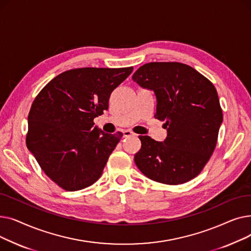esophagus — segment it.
<instances>
[{"label":"esophagus","mask_w":251,"mask_h":251,"mask_svg":"<svg viewBox=\"0 0 251 251\" xmlns=\"http://www.w3.org/2000/svg\"><path fill=\"white\" fill-rule=\"evenodd\" d=\"M134 135V133L132 132V131H130V130H124L123 131V136L124 137H130V136H133Z\"/></svg>","instance_id":"obj_1"}]
</instances>
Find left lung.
<instances>
[{"label":"left lung","instance_id":"8db88e82","mask_svg":"<svg viewBox=\"0 0 251 251\" xmlns=\"http://www.w3.org/2000/svg\"><path fill=\"white\" fill-rule=\"evenodd\" d=\"M132 79L154 92V117L165 121L167 129L162 142L139 136L136 166L148 178L169 185L193 179L213 154L223 122L214 84L190 66L177 62L148 63Z\"/></svg>","mask_w":251,"mask_h":251}]
</instances>
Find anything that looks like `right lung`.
Returning <instances> with one entry per match:
<instances>
[{
  "label": "right lung",
  "instance_id": "right-lung-1",
  "mask_svg": "<svg viewBox=\"0 0 251 251\" xmlns=\"http://www.w3.org/2000/svg\"><path fill=\"white\" fill-rule=\"evenodd\" d=\"M132 70L72 69L51 79L33 100L26 146L63 189L86 188L101 176L123 133H104L94 119L108 110L112 91Z\"/></svg>",
  "mask_w": 251,
  "mask_h": 251
}]
</instances>
